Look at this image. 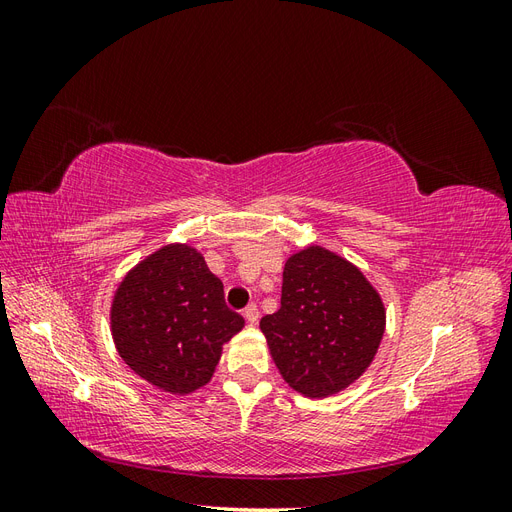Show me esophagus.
I'll use <instances>...</instances> for the list:
<instances>
[{"mask_svg": "<svg viewBox=\"0 0 512 512\" xmlns=\"http://www.w3.org/2000/svg\"><path fill=\"white\" fill-rule=\"evenodd\" d=\"M243 316H245V320L250 322V324H256L258 322V318H260V312H258V305L256 303H250L245 307V312H243Z\"/></svg>", "mask_w": 512, "mask_h": 512, "instance_id": "34e87169", "label": "esophagus"}]
</instances>
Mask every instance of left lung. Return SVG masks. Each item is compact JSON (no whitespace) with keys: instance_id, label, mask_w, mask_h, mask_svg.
Returning <instances> with one entry per match:
<instances>
[{"instance_id":"left-lung-1","label":"left lung","mask_w":512,"mask_h":512,"mask_svg":"<svg viewBox=\"0 0 512 512\" xmlns=\"http://www.w3.org/2000/svg\"><path fill=\"white\" fill-rule=\"evenodd\" d=\"M260 331L294 391L329 397L374 359L384 307L359 269L314 245L288 258L282 307L260 320Z\"/></svg>"}]
</instances>
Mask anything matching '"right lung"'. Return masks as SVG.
<instances>
[{
	"label": "right lung",
	"instance_id": "1",
	"mask_svg": "<svg viewBox=\"0 0 512 512\" xmlns=\"http://www.w3.org/2000/svg\"><path fill=\"white\" fill-rule=\"evenodd\" d=\"M111 322L121 359L179 395L209 382L222 344L243 329V318L226 307L222 282L188 245H166L128 273Z\"/></svg>",
	"mask_w": 512,
	"mask_h": 512
}]
</instances>
